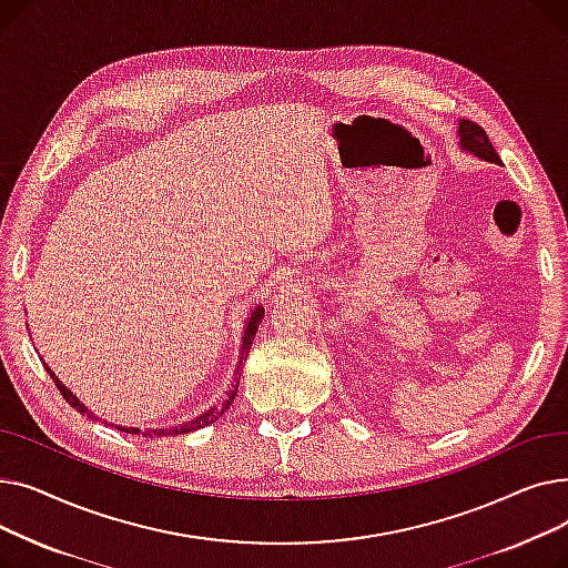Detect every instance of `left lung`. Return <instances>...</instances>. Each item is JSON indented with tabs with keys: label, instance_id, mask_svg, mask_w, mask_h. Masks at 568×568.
I'll return each instance as SVG.
<instances>
[{
	"label": "left lung",
	"instance_id": "left-lung-1",
	"mask_svg": "<svg viewBox=\"0 0 568 568\" xmlns=\"http://www.w3.org/2000/svg\"><path fill=\"white\" fill-rule=\"evenodd\" d=\"M460 144H463V149H467V152H471L474 156H479V159H484L488 163H499V156L495 152L493 142L488 140L486 131L479 124L467 122V119H463V122H460Z\"/></svg>",
	"mask_w": 568,
	"mask_h": 568
}]
</instances>
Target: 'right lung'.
<instances>
[{
  "mask_svg": "<svg viewBox=\"0 0 568 568\" xmlns=\"http://www.w3.org/2000/svg\"><path fill=\"white\" fill-rule=\"evenodd\" d=\"M262 317H264V311L262 308H255L253 311V315H251V320H248V326H246V332H244V347H242V362H246V356H248V352H251V345H253V338H255V334H257V326H260V322H262ZM242 362H239V366H242ZM45 371L50 373V377H52V382H54V386L59 389V394L64 396V400L71 405V407H75L78 412H87L84 409V405L67 389V386L59 382L57 377H54V373L45 366ZM239 373V371H236ZM242 377V375H239ZM239 377H234V384H232V392H230V396H227V400H223V405H219V407H212V409H206L204 414H200L197 419H191L189 424H184V426H174V428H156V430H144L142 435L144 437H168V435H184V433H191V430H197V428H204V426H209V424H214L219 416L232 405V400H234V396H236V386H239ZM92 416V414H89ZM116 430H122V433H131V435H138L140 430L138 428H116Z\"/></svg>",
  "mask_w": 568,
  "mask_h": 568,
  "instance_id": "add662e5",
  "label": "right lung"
}]
</instances>
